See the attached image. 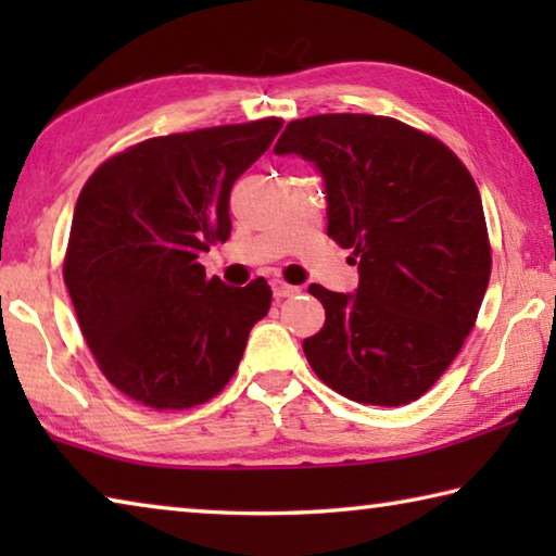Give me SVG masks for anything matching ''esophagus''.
<instances>
[{
  "label": "esophagus",
  "instance_id": "esophagus-1",
  "mask_svg": "<svg viewBox=\"0 0 556 556\" xmlns=\"http://www.w3.org/2000/svg\"><path fill=\"white\" fill-rule=\"evenodd\" d=\"M271 291H275V296L277 299H285V296H294V294H299V287H294V285H287V281H281V279H275L271 281Z\"/></svg>",
  "mask_w": 556,
  "mask_h": 556
}]
</instances>
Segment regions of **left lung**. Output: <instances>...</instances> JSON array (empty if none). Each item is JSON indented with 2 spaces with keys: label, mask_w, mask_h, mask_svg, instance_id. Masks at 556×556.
Segmentation results:
<instances>
[{
  "label": "left lung",
  "mask_w": 556,
  "mask_h": 556,
  "mask_svg": "<svg viewBox=\"0 0 556 556\" xmlns=\"http://www.w3.org/2000/svg\"><path fill=\"white\" fill-rule=\"evenodd\" d=\"M275 152L324 174L328 238L361 271L355 294L308 287L326 308L304 341L308 365L353 402L419 400L454 363L491 279L473 176L437 137L380 115L294 119Z\"/></svg>",
  "instance_id": "left-lung-1"
}]
</instances>
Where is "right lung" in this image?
<instances>
[{
    "mask_svg": "<svg viewBox=\"0 0 556 556\" xmlns=\"http://www.w3.org/2000/svg\"><path fill=\"white\" fill-rule=\"evenodd\" d=\"M281 125L265 117L144 139L83 186L63 281L100 372L129 400L191 409L238 370L271 289L265 277L225 287L199 257L230 238V188Z\"/></svg>",
    "mask_w": 556,
    "mask_h": 556,
    "instance_id": "right-lung-1",
    "label": "right lung"
}]
</instances>
